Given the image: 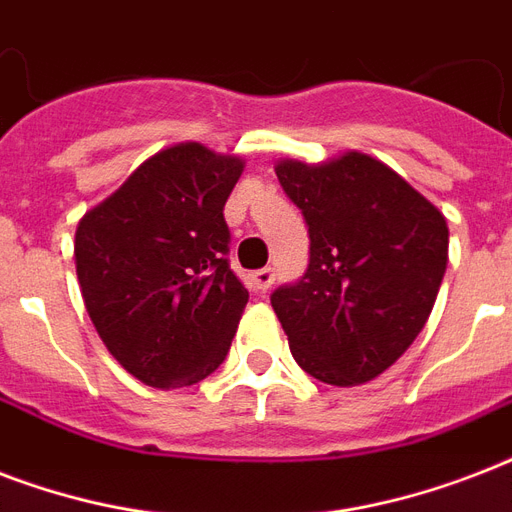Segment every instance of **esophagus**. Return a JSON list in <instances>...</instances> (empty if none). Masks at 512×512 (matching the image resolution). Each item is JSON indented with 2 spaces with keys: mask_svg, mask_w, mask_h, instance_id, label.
Wrapping results in <instances>:
<instances>
[{
  "mask_svg": "<svg viewBox=\"0 0 512 512\" xmlns=\"http://www.w3.org/2000/svg\"><path fill=\"white\" fill-rule=\"evenodd\" d=\"M271 284H273L271 268H260V271L252 273V287H255L257 292H265V289H271Z\"/></svg>",
  "mask_w": 512,
  "mask_h": 512,
  "instance_id": "esophagus-1",
  "label": "esophagus"
}]
</instances>
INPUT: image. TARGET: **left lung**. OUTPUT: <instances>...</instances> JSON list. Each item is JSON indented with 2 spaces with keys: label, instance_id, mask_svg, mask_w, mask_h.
<instances>
[{
  "label": "left lung",
  "instance_id": "obj_1",
  "mask_svg": "<svg viewBox=\"0 0 512 512\" xmlns=\"http://www.w3.org/2000/svg\"><path fill=\"white\" fill-rule=\"evenodd\" d=\"M276 177L311 233L303 281L271 295L292 356L337 388L380 377L433 311L449 260L446 217L361 151L321 164L281 159Z\"/></svg>",
  "mask_w": 512,
  "mask_h": 512
}]
</instances>
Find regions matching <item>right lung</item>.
Masks as SVG:
<instances>
[{
	"mask_svg": "<svg viewBox=\"0 0 512 512\" xmlns=\"http://www.w3.org/2000/svg\"><path fill=\"white\" fill-rule=\"evenodd\" d=\"M244 159L201 143L148 156L76 225L84 308L119 364L185 388L223 364L249 292L228 268L223 207Z\"/></svg>",
	"mask_w": 512,
	"mask_h": 512,
	"instance_id": "1",
	"label": "right lung"
}]
</instances>
